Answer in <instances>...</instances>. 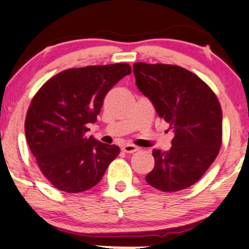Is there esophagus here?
I'll return each mask as SVG.
<instances>
[{"instance_id": "esophagus-1", "label": "esophagus", "mask_w": 249, "mask_h": 249, "mask_svg": "<svg viewBox=\"0 0 249 249\" xmlns=\"http://www.w3.org/2000/svg\"><path fill=\"white\" fill-rule=\"evenodd\" d=\"M122 150L126 154H133L138 150V147L133 146V144H125V146L122 148Z\"/></svg>"}]
</instances>
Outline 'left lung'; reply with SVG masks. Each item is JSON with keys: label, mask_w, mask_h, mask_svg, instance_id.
Here are the masks:
<instances>
[{"label": "left lung", "mask_w": 249, "mask_h": 249, "mask_svg": "<svg viewBox=\"0 0 249 249\" xmlns=\"http://www.w3.org/2000/svg\"><path fill=\"white\" fill-rule=\"evenodd\" d=\"M135 84L157 115L175 132L169 152L153 150L150 186L178 192L192 186L215 161L222 146V108L213 89L186 69L171 64H133Z\"/></svg>", "instance_id": "obj_1"}]
</instances>
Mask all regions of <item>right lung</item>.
Returning <instances> with one entry per match:
<instances>
[{
	"label": "right lung",
	"mask_w": 249,
	"mask_h": 249,
	"mask_svg": "<svg viewBox=\"0 0 249 249\" xmlns=\"http://www.w3.org/2000/svg\"><path fill=\"white\" fill-rule=\"evenodd\" d=\"M127 63L59 72L33 96L25 135L43 176L59 191L80 193L101 180L119 147L87 137L107 93L131 73Z\"/></svg>",
	"instance_id": "right-lung-1"
}]
</instances>
